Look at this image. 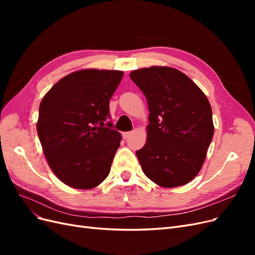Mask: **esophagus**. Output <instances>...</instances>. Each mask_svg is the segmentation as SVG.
Masks as SVG:
<instances>
[{
	"label": "esophagus",
	"mask_w": 255,
	"mask_h": 255,
	"mask_svg": "<svg viewBox=\"0 0 255 255\" xmlns=\"http://www.w3.org/2000/svg\"><path fill=\"white\" fill-rule=\"evenodd\" d=\"M130 135H132V132H126V133H123V134H122L123 139H128V138H129Z\"/></svg>",
	"instance_id": "34e87169"
}]
</instances>
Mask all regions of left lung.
<instances>
[{"instance_id":"8db88e82","label":"left lung","mask_w":255,"mask_h":255,"mask_svg":"<svg viewBox=\"0 0 255 255\" xmlns=\"http://www.w3.org/2000/svg\"><path fill=\"white\" fill-rule=\"evenodd\" d=\"M129 78L143 92L150 113L146 141L136 152L142 171L158 186H183L201 170L211 144V104L186 74L171 67L137 69Z\"/></svg>"}]
</instances>
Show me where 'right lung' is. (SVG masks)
Returning a JSON list of instances; mask_svg holds the SVG:
<instances>
[{
    "mask_svg": "<svg viewBox=\"0 0 255 255\" xmlns=\"http://www.w3.org/2000/svg\"><path fill=\"white\" fill-rule=\"evenodd\" d=\"M123 72L83 69L64 76L39 106L37 133L48 165L58 179L75 189L101 184L121 141L110 128V100Z\"/></svg>",
    "mask_w": 255,
    "mask_h": 255,
    "instance_id": "1",
    "label": "right lung"
}]
</instances>
